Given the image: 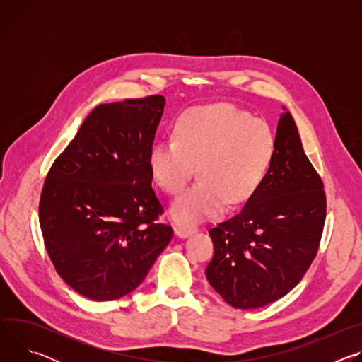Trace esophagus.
<instances>
[{
    "label": "esophagus",
    "mask_w": 362,
    "mask_h": 362,
    "mask_svg": "<svg viewBox=\"0 0 362 362\" xmlns=\"http://www.w3.org/2000/svg\"><path fill=\"white\" fill-rule=\"evenodd\" d=\"M196 230H197L196 226H189V225H177V226L175 228V233H176V236H179V238H187V236H190L192 233H194Z\"/></svg>",
    "instance_id": "1"
}]
</instances>
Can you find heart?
I'll use <instances>...</instances> for the list:
<instances>
[{
  "mask_svg": "<svg viewBox=\"0 0 362 362\" xmlns=\"http://www.w3.org/2000/svg\"><path fill=\"white\" fill-rule=\"evenodd\" d=\"M276 151L271 126L226 103L186 110L175 123V139L154 143L148 154L153 179L177 193L192 177L199 180L172 203L170 215L183 223L219 216L247 202L264 182Z\"/></svg>",
  "mask_w": 362,
  "mask_h": 362,
  "instance_id": "1",
  "label": "heart"
}]
</instances>
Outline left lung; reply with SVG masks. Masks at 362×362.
<instances>
[{
	"label": "left lung",
	"mask_w": 362,
	"mask_h": 362,
	"mask_svg": "<svg viewBox=\"0 0 362 362\" xmlns=\"http://www.w3.org/2000/svg\"><path fill=\"white\" fill-rule=\"evenodd\" d=\"M282 109L264 182L238 215L209 230L215 253L206 278L239 309L265 306L293 289L314 261L325 223L324 183Z\"/></svg>",
	"instance_id": "left-lung-1"
}]
</instances>
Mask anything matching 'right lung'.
Returning <instances> with one entry per match:
<instances>
[{"instance_id":"1","label":"right lung","mask_w":362,"mask_h":362,"mask_svg":"<svg viewBox=\"0 0 362 362\" xmlns=\"http://www.w3.org/2000/svg\"><path fill=\"white\" fill-rule=\"evenodd\" d=\"M163 95L97 106L51 166L40 199L44 245L62 279L93 300L134 291L169 245L156 223L148 154Z\"/></svg>"}]
</instances>
